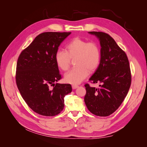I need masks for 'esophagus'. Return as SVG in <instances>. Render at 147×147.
Instances as JSON below:
<instances>
[{
    "mask_svg": "<svg viewBox=\"0 0 147 147\" xmlns=\"http://www.w3.org/2000/svg\"><path fill=\"white\" fill-rule=\"evenodd\" d=\"M72 87L73 90H75V89H77L78 87V85H75V84H73V85L72 86Z\"/></svg>",
    "mask_w": 147,
    "mask_h": 147,
    "instance_id": "1",
    "label": "esophagus"
}]
</instances>
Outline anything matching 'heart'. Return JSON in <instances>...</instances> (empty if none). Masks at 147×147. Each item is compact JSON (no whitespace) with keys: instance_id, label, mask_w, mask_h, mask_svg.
I'll return each mask as SVG.
<instances>
[{"instance_id":"1","label":"heart","mask_w":147,"mask_h":147,"mask_svg":"<svg viewBox=\"0 0 147 147\" xmlns=\"http://www.w3.org/2000/svg\"><path fill=\"white\" fill-rule=\"evenodd\" d=\"M75 67L65 74V81L72 84H78L92 73L99 66L101 52L99 45L94 41L88 42L80 37H75L67 44L65 51H56L55 61L60 70L66 71L71 61L74 59Z\"/></svg>"}]
</instances>
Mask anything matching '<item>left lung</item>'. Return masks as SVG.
<instances>
[{"mask_svg": "<svg viewBox=\"0 0 147 147\" xmlns=\"http://www.w3.org/2000/svg\"><path fill=\"white\" fill-rule=\"evenodd\" d=\"M99 38L101 60L98 68L90 78L91 83H99V88L85 84L84 102L90 112L97 116L107 117L121 105L129 90L131 73L127 56L108 34L90 32Z\"/></svg>", "mask_w": 147, "mask_h": 147, "instance_id": "8db88e82", "label": "left lung"}]
</instances>
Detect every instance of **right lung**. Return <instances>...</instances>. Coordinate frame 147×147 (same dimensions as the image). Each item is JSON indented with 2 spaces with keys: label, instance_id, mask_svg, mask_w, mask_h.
Instances as JSON below:
<instances>
[{
  "label": "right lung",
  "instance_id": "1",
  "mask_svg": "<svg viewBox=\"0 0 147 147\" xmlns=\"http://www.w3.org/2000/svg\"><path fill=\"white\" fill-rule=\"evenodd\" d=\"M70 34L65 32L39 34L18 59L17 87L29 107L43 116L60 113L64 107L65 96L72 91L70 84H55L62 78L55 61V53Z\"/></svg>",
  "mask_w": 147,
  "mask_h": 147
}]
</instances>
